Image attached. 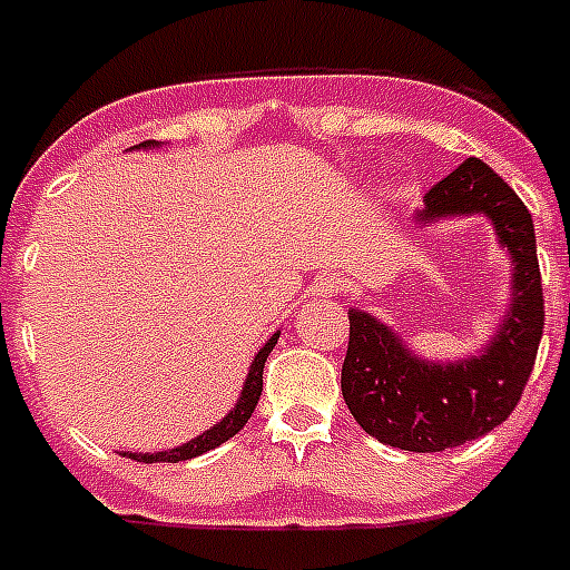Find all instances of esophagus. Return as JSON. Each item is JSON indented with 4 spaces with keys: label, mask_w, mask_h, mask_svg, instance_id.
<instances>
[{
    "label": "esophagus",
    "mask_w": 570,
    "mask_h": 570,
    "mask_svg": "<svg viewBox=\"0 0 570 570\" xmlns=\"http://www.w3.org/2000/svg\"><path fill=\"white\" fill-rule=\"evenodd\" d=\"M340 289H342V277L336 275V272H318V275L309 281L307 293L313 295V298H331V295H336Z\"/></svg>",
    "instance_id": "34e87169"
}]
</instances>
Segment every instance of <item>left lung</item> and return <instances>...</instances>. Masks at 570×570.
<instances>
[{
	"label": "left lung",
	"instance_id": "1",
	"mask_svg": "<svg viewBox=\"0 0 570 570\" xmlns=\"http://www.w3.org/2000/svg\"><path fill=\"white\" fill-rule=\"evenodd\" d=\"M483 216L510 257V304L478 354L424 360L368 309L351 307L342 397L360 428L383 445L433 453L483 436L510 419L533 372L544 331V295L533 216L515 189L478 157L462 160L413 213L419 228Z\"/></svg>",
	"mask_w": 570,
	"mask_h": 570
}]
</instances>
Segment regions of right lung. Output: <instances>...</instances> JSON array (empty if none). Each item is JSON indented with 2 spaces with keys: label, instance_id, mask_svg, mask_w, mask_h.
<instances>
[{
  "label": "right lung",
  "instance_id": "obj_1",
  "mask_svg": "<svg viewBox=\"0 0 570 570\" xmlns=\"http://www.w3.org/2000/svg\"><path fill=\"white\" fill-rule=\"evenodd\" d=\"M134 149H157V142L155 140L140 142V146H134ZM277 336H281V331L272 333L269 340H266V345H263V348L254 354L252 365H248V374H245L243 390H239L237 404L230 406L225 419L216 421V424H213L210 430H205L202 436L189 439V442H184V445H178V448H169V451H155V453L122 451V456H128V460H134V462H184V460H193V456H202V453L213 451V448H219L222 442H228L230 436H237L239 430L248 424V419H252L257 401H261L263 365H266V357H269L272 348L277 345Z\"/></svg>",
  "mask_w": 570,
  "mask_h": 570
}]
</instances>
